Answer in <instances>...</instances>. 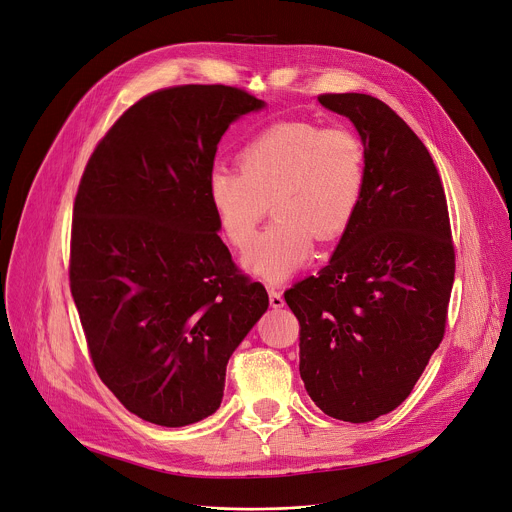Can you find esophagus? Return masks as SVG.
I'll use <instances>...</instances> for the list:
<instances>
[{"label":"esophagus","mask_w":512,"mask_h":512,"mask_svg":"<svg viewBox=\"0 0 512 512\" xmlns=\"http://www.w3.org/2000/svg\"><path fill=\"white\" fill-rule=\"evenodd\" d=\"M268 301H270V307H274V309H280L282 305H285V299H282V293L276 291V289H270V291H268Z\"/></svg>","instance_id":"1"}]
</instances>
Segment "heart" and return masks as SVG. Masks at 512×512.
I'll return each mask as SVG.
<instances>
[{"label":"heart","mask_w":512,"mask_h":512,"mask_svg":"<svg viewBox=\"0 0 512 512\" xmlns=\"http://www.w3.org/2000/svg\"><path fill=\"white\" fill-rule=\"evenodd\" d=\"M364 181L366 150L350 128L278 122L242 146L238 168L211 170L207 197L234 248L254 238L268 207L274 211L242 260L256 276L282 282L309 260L313 238L331 242L346 234Z\"/></svg>","instance_id":"heart-1"}]
</instances>
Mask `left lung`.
Returning a JSON list of instances; mask_svg holds the SVG:
<instances>
[{"label": "left lung", "mask_w": 512, "mask_h": 512, "mask_svg": "<svg viewBox=\"0 0 512 512\" xmlns=\"http://www.w3.org/2000/svg\"><path fill=\"white\" fill-rule=\"evenodd\" d=\"M366 150L356 215L329 264L285 291L299 372L329 417L374 421L411 394L439 348L456 274L443 185L403 118L364 93H323Z\"/></svg>", "instance_id": "left-lung-1"}]
</instances>
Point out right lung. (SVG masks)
<instances>
[{"label": "right lung", "mask_w": 512, "mask_h": 512, "mask_svg": "<svg viewBox=\"0 0 512 512\" xmlns=\"http://www.w3.org/2000/svg\"><path fill=\"white\" fill-rule=\"evenodd\" d=\"M264 101L230 85L158 89L95 146L71 227L69 280L91 362L144 421L217 411L225 366L268 293L217 236L207 177L234 120Z\"/></svg>", "instance_id": "add662e5"}]
</instances>
